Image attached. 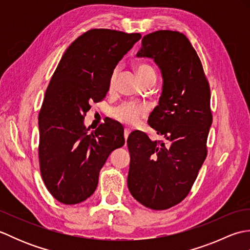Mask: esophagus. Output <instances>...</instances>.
Instances as JSON below:
<instances>
[{
  "label": "esophagus",
  "mask_w": 250,
  "mask_h": 250,
  "mask_svg": "<svg viewBox=\"0 0 250 250\" xmlns=\"http://www.w3.org/2000/svg\"><path fill=\"white\" fill-rule=\"evenodd\" d=\"M130 133H131V131L129 129H125V141H126V139H128V136L130 135Z\"/></svg>",
  "instance_id": "34e87169"
}]
</instances>
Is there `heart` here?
<instances>
[{
	"label": "heart",
	"instance_id": "heart-1",
	"mask_svg": "<svg viewBox=\"0 0 250 250\" xmlns=\"http://www.w3.org/2000/svg\"><path fill=\"white\" fill-rule=\"evenodd\" d=\"M137 78L142 81L145 77L149 75H155V71L153 68L147 64H141L137 65L135 68ZM117 77V71H114L111 74L110 79H109V84L110 87L114 86L115 81ZM148 113V107L144 104H134V103H125L122 104L119 107H117L113 111L114 118L118 121L122 122V124L128 125H135L140 124V121L146 117Z\"/></svg>",
	"mask_w": 250,
	"mask_h": 250
}]
</instances>
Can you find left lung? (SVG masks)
<instances>
[{
    "label": "left lung",
    "mask_w": 250,
    "mask_h": 250,
    "mask_svg": "<svg viewBox=\"0 0 250 250\" xmlns=\"http://www.w3.org/2000/svg\"><path fill=\"white\" fill-rule=\"evenodd\" d=\"M136 57L151 58L161 70L162 93L148 124L166 142L129 135L128 188L148 208L167 209L188 195L206 158L210 89L198 54L177 31L145 35Z\"/></svg>",
    "instance_id": "left-lung-1"
}]
</instances>
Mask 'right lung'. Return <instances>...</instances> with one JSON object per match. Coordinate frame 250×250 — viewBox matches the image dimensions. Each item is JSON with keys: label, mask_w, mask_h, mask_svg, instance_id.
Returning <instances> with one entry per match:
<instances>
[{"label": "right lung", "mask_w": 250, "mask_h": 250, "mask_svg": "<svg viewBox=\"0 0 250 250\" xmlns=\"http://www.w3.org/2000/svg\"><path fill=\"white\" fill-rule=\"evenodd\" d=\"M141 37L89 30L68 46L50 79L39 115L40 168L46 188L63 204L92 195L110 152L125 145L120 124L105 121L88 133L83 119L90 104L105 98L116 65Z\"/></svg>", "instance_id": "obj_1"}]
</instances>
